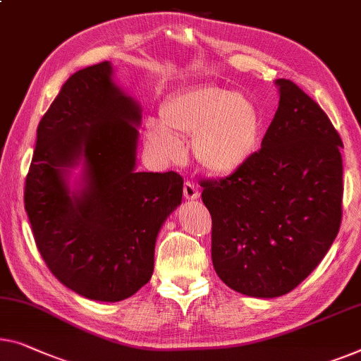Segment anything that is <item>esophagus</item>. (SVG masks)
Instances as JSON below:
<instances>
[{
  "label": "esophagus",
  "mask_w": 361,
  "mask_h": 361,
  "mask_svg": "<svg viewBox=\"0 0 361 361\" xmlns=\"http://www.w3.org/2000/svg\"><path fill=\"white\" fill-rule=\"evenodd\" d=\"M183 192H185V197L188 201H196L199 197V190L196 188V185H192L191 181L185 183V186H183Z\"/></svg>",
  "instance_id": "34e87169"
}]
</instances>
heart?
<instances>
[{
  "label": "heart",
  "mask_w": 361,
  "mask_h": 361,
  "mask_svg": "<svg viewBox=\"0 0 361 361\" xmlns=\"http://www.w3.org/2000/svg\"><path fill=\"white\" fill-rule=\"evenodd\" d=\"M160 123L144 125V141L159 160L181 154L176 136H192L191 149L204 170L230 175L252 157L261 142L262 115L248 95L222 85L202 84L169 97L160 105Z\"/></svg>",
  "instance_id": "1"
}]
</instances>
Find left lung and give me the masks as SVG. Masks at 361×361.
<instances>
[{
  "label": "left lung",
  "instance_id": "left-lung-1",
  "mask_svg": "<svg viewBox=\"0 0 361 361\" xmlns=\"http://www.w3.org/2000/svg\"><path fill=\"white\" fill-rule=\"evenodd\" d=\"M279 109L261 150L222 180H204L212 264L235 292L276 298L329 251L342 219V139L321 106L277 79Z\"/></svg>",
  "mask_w": 361,
  "mask_h": 361
}]
</instances>
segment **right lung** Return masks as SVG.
Returning <instances> with one entry per match:
<instances>
[{"mask_svg":"<svg viewBox=\"0 0 361 361\" xmlns=\"http://www.w3.org/2000/svg\"><path fill=\"white\" fill-rule=\"evenodd\" d=\"M110 61L63 84L37 128L24 204L53 276L97 301H121L154 272L155 241L181 204L175 171H136L141 106L111 79ZM83 165L80 188L71 169Z\"/></svg>","mask_w":361,"mask_h":361,"instance_id":"obj_1","label":"right lung"}]
</instances>
